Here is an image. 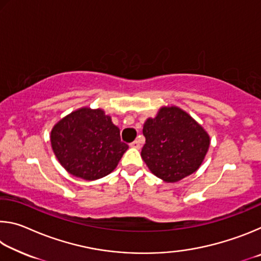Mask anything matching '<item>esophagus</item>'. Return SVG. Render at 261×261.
Listing matches in <instances>:
<instances>
[{"label": "esophagus", "instance_id": "obj_1", "mask_svg": "<svg viewBox=\"0 0 261 261\" xmlns=\"http://www.w3.org/2000/svg\"><path fill=\"white\" fill-rule=\"evenodd\" d=\"M130 146H131V147H134V148L139 149V148H140V143H139L138 140H135L134 143H131V144H130Z\"/></svg>", "mask_w": 261, "mask_h": 261}]
</instances>
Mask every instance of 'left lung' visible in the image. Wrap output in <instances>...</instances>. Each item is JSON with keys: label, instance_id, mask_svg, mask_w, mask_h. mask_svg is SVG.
<instances>
[{"label": "left lung", "instance_id": "1", "mask_svg": "<svg viewBox=\"0 0 261 261\" xmlns=\"http://www.w3.org/2000/svg\"><path fill=\"white\" fill-rule=\"evenodd\" d=\"M146 138L141 158L153 175L176 183L199 169L211 138L192 116L177 106H163L144 123Z\"/></svg>", "mask_w": 261, "mask_h": 261}]
</instances>
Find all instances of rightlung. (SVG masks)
Returning a JSON list of instances; mask_svg holds the SVG:
<instances>
[{"mask_svg":"<svg viewBox=\"0 0 261 261\" xmlns=\"http://www.w3.org/2000/svg\"><path fill=\"white\" fill-rule=\"evenodd\" d=\"M53 152L74 177L96 180L112 173L129 146L120 129L101 108L82 107L64 116L50 131Z\"/></svg>","mask_w":261,"mask_h":261,"instance_id":"add662e5","label":"right lung"}]
</instances>
